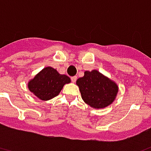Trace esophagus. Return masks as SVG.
Instances as JSON below:
<instances>
[{"label":"esophagus","mask_w":151,"mask_h":151,"mask_svg":"<svg viewBox=\"0 0 151 151\" xmlns=\"http://www.w3.org/2000/svg\"><path fill=\"white\" fill-rule=\"evenodd\" d=\"M71 81H72V82H75L76 81H77V77L76 76H73V77H71Z\"/></svg>","instance_id":"1"}]
</instances>
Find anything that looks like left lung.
<instances>
[{
    "mask_svg": "<svg viewBox=\"0 0 151 151\" xmlns=\"http://www.w3.org/2000/svg\"><path fill=\"white\" fill-rule=\"evenodd\" d=\"M83 101L93 108H105L112 103L118 93V86L98 70L86 71L77 80Z\"/></svg>",
    "mask_w": 151,
    "mask_h": 151,
    "instance_id": "obj_1",
    "label": "left lung"
}]
</instances>
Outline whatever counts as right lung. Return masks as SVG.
<instances>
[{
  "label": "right lung",
  "mask_w": 151,
  "mask_h": 151,
  "mask_svg": "<svg viewBox=\"0 0 151 151\" xmlns=\"http://www.w3.org/2000/svg\"><path fill=\"white\" fill-rule=\"evenodd\" d=\"M70 82L68 76L59 74L52 67H46L29 82L28 87L34 95L46 101L58 95L63 86Z\"/></svg>",
  "instance_id": "add662e5"
}]
</instances>
